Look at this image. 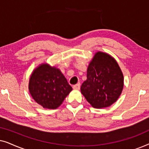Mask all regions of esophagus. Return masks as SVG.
Segmentation results:
<instances>
[{
  "label": "esophagus",
  "mask_w": 149,
  "mask_h": 149,
  "mask_svg": "<svg viewBox=\"0 0 149 149\" xmlns=\"http://www.w3.org/2000/svg\"><path fill=\"white\" fill-rule=\"evenodd\" d=\"M73 89H76V90H79L80 89V83H77V84L73 85Z\"/></svg>",
  "instance_id": "obj_1"
}]
</instances>
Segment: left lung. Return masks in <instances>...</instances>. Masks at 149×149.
<instances>
[{
    "label": "left lung",
    "mask_w": 149,
    "mask_h": 149,
    "mask_svg": "<svg viewBox=\"0 0 149 149\" xmlns=\"http://www.w3.org/2000/svg\"><path fill=\"white\" fill-rule=\"evenodd\" d=\"M123 85V72L115 59L107 53L97 52L89 63L81 91L91 107L102 109L117 100Z\"/></svg>",
    "instance_id": "8db88e82"
}]
</instances>
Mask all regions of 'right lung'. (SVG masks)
Returning a JSON list of instances; mask_svg holds the SVG:
<instances>
[{
  "instance_id": "obj_1",
  "label": "right lung",
  "mask_w": 149,
  "mask_h": 149,
  "mask_svg": "<svg viewBox=\"0 0 149 149\" xmlns=\"http://www.w3.org/2000/svg\"><path fill=\"white\" fill-rule=\"evenodd\" d=\"M28 89L34 101L48 109L58 108L72 90L60 69L47 63L32 71Z\"/></svg>"
}]
</instances>
